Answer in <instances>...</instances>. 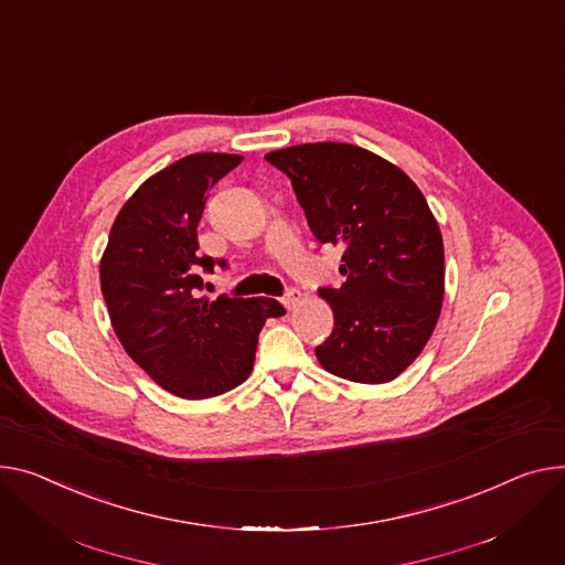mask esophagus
<instances>
[{
    "instance_id": "34e87169",
    "label": "esophagus",
    "mask_w": 565,
    "mask_h": 565,
    "mask_svg": "<svg viewBox=\"0 0 565 565\" xmlns=\"http://www.w3.org/2000/svg\"><path fill=\"white\" fill-rule=\"evenodd\" d=\"M302 292H299L297 288H288L286 290V295L281 297V305L288 309V311H292V309H297L299 307V302H302Z\"/></svg>"
}]
</instances>
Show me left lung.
I'll return each mask as SVG.
<instances>
[{
	"instance_id": "1",
	"label": "left lung",
	"mask_w": 565,
	"mask_h": 565,
	"mask_svg": "<svg viewBox=\"0 0 565 565\" xmlns=\"http://www.w3.org/2000/svg\"><path fill=\"white\" fill-rule=\"evenodd\" d=\"M281 170L324 245H343L341 288H320L333 331L320 365L359 384H386L427 345L445 288L438 222L399 168L348 142H309L266 154Z\"/></svg>"
}]
</instances>
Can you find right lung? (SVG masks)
Returning a JSON list of instances; mask_svg holds the SVG:
<instances>
[{"label":"right lung","instance_id":"add662e5","mask_svg":"<svg viewBox=\"0 0 565 565\" xmlns=\"http://www.w3.org/2000/svg\"><path fill=\"white\" fill-rule=\"evenodd\" d=\"M243 157L191 154L149 177L118 213L99 263L102 295L127 354L159 386L206 399L252 372L258 331L284 307L268 297H202V273L227 260L200 254L206 193Z\"/></svg>","mask_w":565,"mask_h":565}]
</instances>
